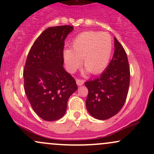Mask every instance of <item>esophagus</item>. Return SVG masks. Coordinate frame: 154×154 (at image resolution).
I'll use <instances>...</instances> for the list:
<instances>
[{"mask_svg": "<svg viewBox=\"0 0 154 154\" xmlns=\"http://www.w3.org/2000/svg\"><path fill=\"white\" fill-rule=\"evenodd\" d=\"M76 82H77V85L80 86V85H82L84 84L85 80H83V79H76Z\"/></svg>", "mask_w": 154, "mask_h": 154, "instance_id": "1", "label": "esophagus"}]
</instances>
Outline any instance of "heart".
I'll use <instances>...</instances> for the list:
<instances>
[{
    "mask_svg": "<svg viewBox=\"0 0 154 154\" xmlns=\"http://www.w3.org/2000/svg\"><path fill=\"white\" fill-rule=\"evenodd\" d=\"M112 43L106 33L85 32L75 38L72 48L63 51V59L66 69L75 72L82 64L92 74L101 72L110 59Z\"/></svg>",
    "mask_w": 154,
    "mask_h": 154,
    "instance_id": "obj_1",
    "label": "heart"
}]
</instances>
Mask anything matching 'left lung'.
I'll return each mask as SVG.
<instances>
[{"label": "left lung", "mask_w": 154, "mask_h": 154, "mask_svg": "<svg viewBox=\"0 0 154 154\" xmlns=\"http://www.w3.org/2000/svg\"><path fill=\"white\" fill-rule=\"evenodd\" d=\"M114 54L107 68L98 78L85 82L88 90L86 108L95 119L105 120L116 115L126 101L130 72L128 56L114 38Z\"/></svg>", "instance_id": "8db88e82"}]
</instances>
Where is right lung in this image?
<instances>
[{"mask_svg": "<svg viewBox=\"0 0 154 154\" xmlns=\"http://www.w3.org/2000/svg\"><path fill=\"white\" fill-rule=\"evenodd\" d=\"M73 26H51L36 39L24 67V91L32 108L41 119L55 121L65 114L67 101L77 86L63 69L64 40Z\"/></svg>", "mask_w": 154, "mask_h": 154, "instance_id": "add662e5", "label": "right lung"}]
</instances>
